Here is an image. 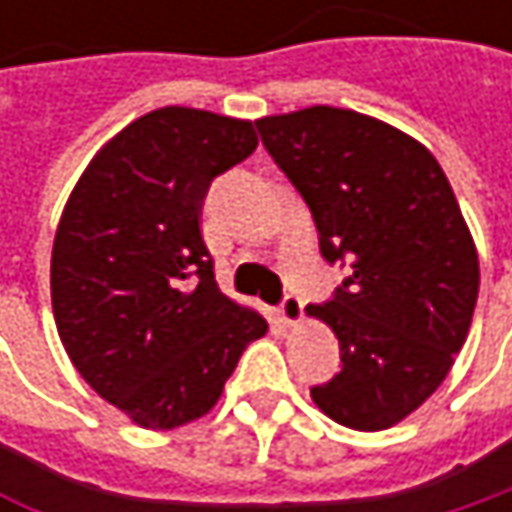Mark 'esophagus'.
Returning <instances> with one entry per match:
<instances>
[{
    "label": "esophagus",
    "mask_w": 512,
    "mask_h": 512,
    "mask_svg": "<svg viewBox=\"0 0 512 512\" xmlns=\"http://www.w3.org/2000/svg\"><path fill=\"white\" fill-rule=\"evenodd\" d=\"M275 314H278V320H281L284 326L299 323V320H302V299L293 296V293H287V296L281 299V305L275 308Z\"/></svg>",
    "instance_id": "1"
}]
</instances>
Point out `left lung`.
<instances>
[{
    "instance_id": "obj_1",
    "label": "left lung",
    "mask_w": 512,
    "mask_h": 512,
    "mask_svg": "<svg viewBox=\"0 0 512 512\" xmlns=\"http://www.w3.org/2000/svg\"><path fill=\"white\" fill-rule=\"evenodd\" d=\"M305 198L320 255L350 266L308 317L341 347L314 403L353 430H388L448 376L477 305L480 266L457 195L421 142L370 115L311 106L257 121Z\"/></svg>"
}]
</instances>
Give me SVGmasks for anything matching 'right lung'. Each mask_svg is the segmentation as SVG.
<instances>
[{
    "label": "right lung",
    "mask_w": 512,
    "mask_h": 512,
    "mask_svg": "<svg viewBox=\"0 0 512 512\" xmlns=\"http://www.w3.org/2000/svg\"><path fill=\"white\" fill-rule=\"evenodd\" d=\"M257 148L252 121L165 106L88 162L52 243V314L79 376L133 424L207 415L243 350L266 335L228 299L201 237L213 177Z\"/></svg>",
    "instance_id": "right-lung-1"
}]
</instances>
